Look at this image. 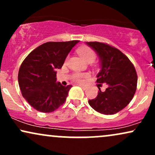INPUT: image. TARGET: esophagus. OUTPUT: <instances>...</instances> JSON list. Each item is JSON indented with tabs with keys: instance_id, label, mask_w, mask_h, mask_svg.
<instances>
[{
	"instance_id": "1",
	"label": "esophagus",
	"mask_w": 155,
	"mask_h": 155,
	"mask_svg": "<svg viewBox=\"0 0 155 155\" xmlns=\"http://www.w3.org/2000/svg\"><path fill=\"white\" fill-rule=\"evenodd\" d=\"M79 86L81 87L84 90H86V89H87V87L85 86V85H81V84H79Z\"/></svg>"
}]
</instances>
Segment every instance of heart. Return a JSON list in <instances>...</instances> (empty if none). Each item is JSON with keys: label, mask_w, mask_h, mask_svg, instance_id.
Segmentation results:
<instances>
[{"label": "heart", "mask_w": 155, "mask_h": 155, "mask_svg": "<svg viewBox=\"0 0 155 155\" xmlns=\"http://www.w3.org/2000/svg\"><path fill=\"white\" fill-rule=\"evenodd\" d=\"M78 53L87 62H92L96 58V53L93 49L89 47H81L78 49ZM89 76L88 74H81V73H75L72 75V79L74 81H81L84 78Z\"/></svg>", "instance_id": "1"}]
</instances>
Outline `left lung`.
Returning <instances> with one entry per match:
<instances>
[{
    "mask_svg": "<svg viewBox=\"0 0 155 155\" xmlns=\"http://www.w3.org/2000/svg\"><path fill=\"white\" fill-rule=\"evenodd\" d=\"M86 44L100 59L101 69L97 82L108 84L104 92L98 87L97 97L89 100V104L99 113L114 114L125 108L135 95L138 81L136 69L128 58L117 48L97 41Z\"/></svg>",
    "mask_w": 155,
    "mask_h": 155,
    "instance_id": "obj_1",
    "label": "left lung"
}]
</instances>
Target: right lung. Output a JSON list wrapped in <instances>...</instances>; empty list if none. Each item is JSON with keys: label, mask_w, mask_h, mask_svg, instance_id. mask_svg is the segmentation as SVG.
<instances>
[{"label": "right lung", "mask_w": 155, "mask_h": 155, "mask_svg": "<svg viewBox=\"0 0 155 155\" xmlns=\"http://www.w3.org/2000/svg\"><path fill=\"white\" fill-rule=\"evenodd\" d=\"M79 41L47 42L26 57L19 70L18 83L23 97L32 107L50 113L65 103L71 85L56 82V70Z\"/></svg>", "instance_id": "1"}]
</instances>
